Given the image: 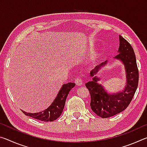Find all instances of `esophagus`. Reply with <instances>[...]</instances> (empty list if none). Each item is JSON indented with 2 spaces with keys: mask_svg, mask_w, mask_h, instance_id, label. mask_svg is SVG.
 Returning <instances> with one entry per match:
<instances>
[{
  "mask_svg": "<svg viewBox=\"0 0 147 147\" xmlns=\"http://www.w3.org/2000/svg\"><path fill=\"white\" fill-rule=\"evenodd\" d=\"M75 83L77 86H82V80L80 78H76L75 79Z\"/></svg>",
  "mask_w": 147,
  "mask_h": 147,
  "instance_id": "34e87169",
  "label": "esophagus"
}]
</instances>
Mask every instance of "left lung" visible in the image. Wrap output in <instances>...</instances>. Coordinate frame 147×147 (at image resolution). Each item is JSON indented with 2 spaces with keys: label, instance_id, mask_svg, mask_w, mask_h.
<instances>
[{
  "label": "left lung",
  "instance_id": "left-lung-1",
  "mask_svg": "<svg viewBox=\"0 0 147 147\" xmlns=\"http://www.w3.org/2000/svg\"><path fill=\"white\" fill-rule=\"evenodd\" d=\"M117 53L119 54L113 58L123 63L126 74V86L123 90L109 93L102 84L98 83L100 78L95 75L107 64V60L92 69L90 71L92 81L86 84L91 94L92 111L102 118L110 117L124 110L132 100L138 88L139 71L135 53L130 44L120 35Z\"/></svg>",
  "mask_w": 147,
  "mask_h": 147
}]
</instances>
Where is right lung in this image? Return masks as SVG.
Listing matches in <instances>:
<instances>
[{
	"label": "right lung",
	"instance_id": "obj_1",
	"mask_svg": "<svg viewBox=\"0 0 147 147\" xmlns=\"http://www.w3.org/2000/svg\"><path fill=\"white\" fill-rule=\"evenodd\" d=\"M74 86H75V84L72 82L63 84L61 86V89H59L53 102L51 104V106H49V108H47L43 111L34 113H27L23 110H22V111L26 115L38 119L41 121L50 122L55 121L61 115V113L63 111L67 96L71 89L73 88Z\"/></svg>",
	"mask_w": 147,
	"mask_h": 147
}]
</instances>
